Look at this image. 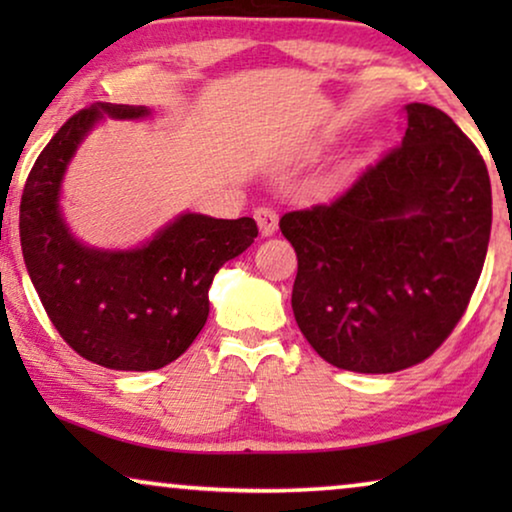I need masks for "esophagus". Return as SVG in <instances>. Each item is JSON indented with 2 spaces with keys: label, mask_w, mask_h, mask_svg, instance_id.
Returning <instances> with one entry per match:
<instances>
[{
  "label": "esophagus",
  "mask_w": 512,
  "mask_h": 512,
  "mask_svg": "<svg viewBox=\"0 0 512 512\" xmlns=\"http://www.w3.org/2000/svg\"><path fill=\"white\" fill-rule=\"evenodd\" d=\"M254 219H256V223H258V230H261V233L268 237V235H272L277 230V223H279V216H277V212L272 207H268V205H261V207H256L254 209Z\"/></svg>",
  "instance_id": "obj_1"
}]
</instances>
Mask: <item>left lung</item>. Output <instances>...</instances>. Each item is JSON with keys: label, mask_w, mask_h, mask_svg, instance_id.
I'll list each match as a JSON object with an SVG mask.
<instances>
[{"label": "left lung", "mask_w": 512, "mask_h": 512, "mask_svg": "<svg viewBox=\"0 0 512 512\" xmlns=\"http://www.w3.org/2000/svg\"><path fill=\"white\" fill-rule=\"evenodd\" d=\"M279 230L296 249L291 307L314 352L396 373L429 359L471 303L492 230L487 165L445 111L412 102L401 144Z\"/></svg>", "instance_id": "8db88e82"}]
</instances>
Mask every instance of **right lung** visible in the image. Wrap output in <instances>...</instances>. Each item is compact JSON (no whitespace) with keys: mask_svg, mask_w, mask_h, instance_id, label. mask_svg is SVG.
<instances>
[{"mask_svg":"<svg viewBox=\"0 0 512 512\" xmlns=\"http://www.w3.org/2000/svg\"><path fill=\"white\" fill-rule=\"evenodd\" d=\"M149 116L146 107L90 104L39 153L20 198V247L41 305L62 340L111 370H158L205 326L216 270L258 235L256 221L181 214L144 247L97 251L76 242L60 214V181L76 146L100 121Z\"/></svg>","mask_w":512,"mask_h":512,"instance_id":"obj_1","label":"right lung"}]
</instances>
